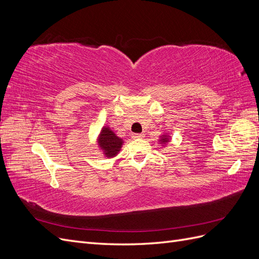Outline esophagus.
<instances>
[{
    "label": "esophagus",
    "mask_w": 259,
    "mask_h": 259,
    "mask_svg": "<svg viewBox=\"0 0 259 259\" xmlns=\"http://www.w3.org/2000/svg\"><path fill=\"white\" fill-rule=\"evenodd\" d=\"M144 137V134H137V133H135V134H133V138L134 139H140V138H143Z\"/></svg>",
    "instance_id": "1"
}]
</instances>
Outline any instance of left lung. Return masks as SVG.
<instances>
[{
    "label": "left lung",
    "mask_w": 259,
    "mask_h": 259,
    "mask_svg": "<svg viewBox=\"0 0 259 259\" xmlns=\"http://www.w3.org/2000/svg\"><path fill=\"white\" fill-rule=\"evenodd\" d=\"M161 143H166V142H168V138H167V136L165 135V136H163V138L160 140Z\"/></svg>",
    "instance_id": "obj_1"
}]
</instances>
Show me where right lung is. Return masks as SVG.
Masks as SVG:
<instances>
[{
  "label": "right lung",
  "instance_id": "obj_1",
  "mask_svg": "<svg viewBox=\"0 0 259 259\" xmlns=\"http://www.w3.org/2000/svg\"><path fill=\"white\" fill-rule=\"evenodd\" d=\"M98 143L107 156H115L120 151L123 140L117 137L109 127H104L101 130Z\"/></svg>",
  "mask_w": 259,
  "mask_h": 259
}]
</instances>
